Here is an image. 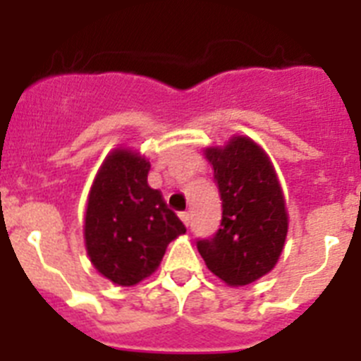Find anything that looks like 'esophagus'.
Instances as JSON below:
<instances>
[{"mask_svg":"<svg viewBox=\"0 0 361 361\" xmlns=\"http://www.w3.org/2000/svg\"><path fill=\"white\" fill-rule=\"evenodd\" d=\"M178 216H180V220H183V222H184V224H190V213H188V212H183V213H180V215H178Z\"/></svg>","mask_w":361,"mask_h":361,"instance_id":"1","label":"esophagus"}]
</instances>
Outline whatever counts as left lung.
<instances>
[{
  "label": "left lung",
  "instance_id": "1",
  "mask_svg": "<svg viewBox=\"0 0 361 361\" xmlns=\"http://www.w3.org/2000/svg\"><path fill=\"white\" fill-rule=\"evenodd\" d=\"M204 155L222 200V222L215 237L197 242L213 275L240 288L267 275L279 262L289 216L275 166L253 139L233 135Z\"/></svg>",
  "mask_w": 361,
  "mask_h": 361
}]
</instances>
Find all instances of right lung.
<instances>
[{
    "mask_svg": "<svg viewBox=\"0 0 361 361\" xmlns=\"http://www.w3.org/2000/svg\"><path fill=\"white\" fill-rule=\"evenodd\" d=\"M148 159L130 148L111 149L97 170L85 213V245L92 266L130 288L153 275L171 240L186 228L148 186Z\"/></svg>",
    "mask_w": 361,
    "mask_h": 361,
    "instance_id": "right-lung-1",
    "label": "right lung"
}]
</instances>
